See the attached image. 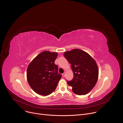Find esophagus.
I'll list each match as a JSON object with an SVG mask.
<instances>
[{"instance_id": "1", "label": "esophagus", "mask_w": 123, "mask_h": 123, "mask_svg": "<svg viewBox=\"0 0 123 123\" xmlns=\"http://www.w3.org/2000/svg\"><path fill=\"white\" fill-rule=\"evenodd\" d=\"M65 74H66V73L65 72H64L63 74H62V76H63V77H65Z\"/></svg>"}]
</instances>
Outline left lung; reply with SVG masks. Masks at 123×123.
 <instances>
[{
	"label": "left lung",
	"mask_w": 123,
	"mask_h": 123,
	"mask_svg": "<svg viewBox=\"0 0 123 123\" xmlns=\"http://www.w3.org/2000/svg\"><path fill=\"white\" fill-rule=\"evenodd\" d=\"M64 56L71 64L74 74L73 79L68 81V84L77 95L88 93L98 79L99 69L96 62L86 52L79 49L65 52Z\"/></svg>",
	"instance_id": "obj_1"
}]
</instances>
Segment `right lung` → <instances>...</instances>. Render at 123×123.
Returning <instances> with one entry per match:
<instances>
[{"instance_id":"1","label":"right lung","mask_w":123,"mask_h":123,"mask_svg":"<svg viewBox=\"0 0 123 123\" xmlns=\"http://www.w3.org/2000/svg\"><path fill=\"white\" fill-rule=\"evenodd\" d=\"M57 52L44 51L29 63L27 69V79L31 88L38 94L47 96L53 92L61 75L58 73V67L54 62Z\"/></svg>"}]
</instances>
